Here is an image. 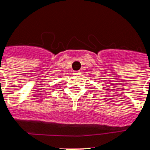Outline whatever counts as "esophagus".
<instances>
[{"label": "esophagus", "instance_id": "34e87169", "mask_svg": "<svg viewBox=\"0 0 150 150\" xmlns=\"http://www.w3.org/2000/svg\"><path fill=\"white\" fill-rule=\"evenodd\" d=\"M75 75H80L81 74V71H75V73H74Z\"/></svg>", "mask_w": 150, "mask_h": 150}]
</instances>
